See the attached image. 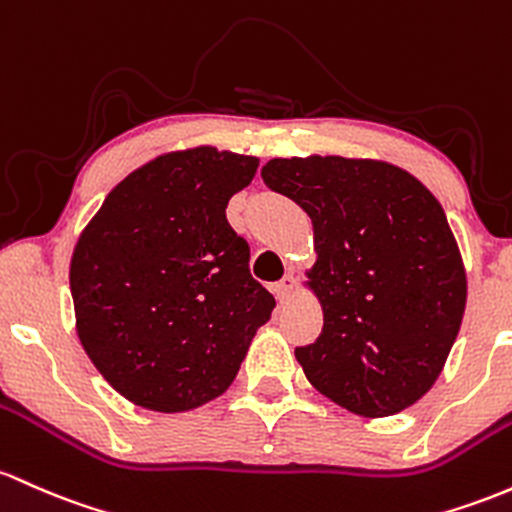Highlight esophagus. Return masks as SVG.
<instances>
[{
  "label": "esophagus",
  "instance_id": "34e87169",
  "mask_svg": "<svg viewBox=\"0 0 512 512\" xmlns=\"http://www.w3.org/2000/svg\"><path fill=\"white\" fill-rule=\"evenodd\" d=\"M294 286H296V277L294 274H286L282 282H277V286H274V294H277L279 301H289V296L294 294Z\"/></svg>",
  "mask_w": 512,
  "mask_h": 512
}]
</instances>
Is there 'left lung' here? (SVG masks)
I'll return each instance as SVG.
<instances>
[{"label": "left lung", "instance_id": "8db88e82", "mask_svg": "<svg viewBox=\"0 0 512 512\" xmlns=\"http://www.w3.org/2000/svg\"><path fill=\"white\" fill-rule=\"evenodd\" d=\"M262 179L313 221L306 286L323 330L294 352L306 379L364 418L413 406L445 367L466 308L462 252L440 201L411 172L369 157H274Z\"/></svg>", "mask_w": 512, "mask_h": 512}]
</instances>
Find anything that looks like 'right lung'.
<instances>
[{
	"label": "right lung",
	"instance_id": "obj_1",
	"mask_svg": "<svg viewBox=\"0 0 512 512\" xmlns=\"http://www.w3.org/2000/svg\"><path fill=\"white\" fill-rule=\"evenodd\" d=\"M260 160L174 150L121 179L77 238L70 291L80 342L131 403L184 413L233 384L274 296L226 218Z\"/></svg>",
	"mask_w": 512,
	"mask_h": 512
}]
</instances>
